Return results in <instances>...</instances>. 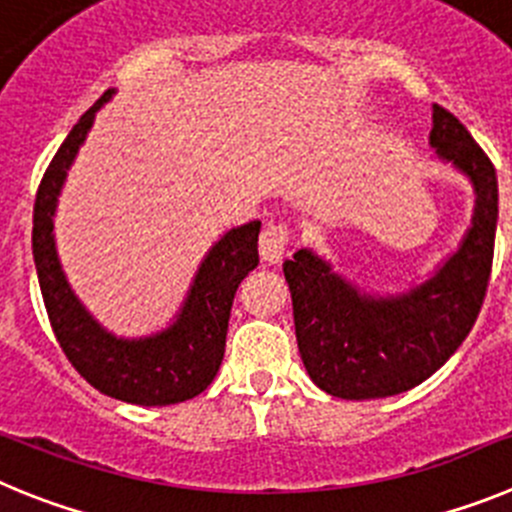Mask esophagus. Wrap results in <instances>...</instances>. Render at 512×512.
<instances>
[{"label":"esophagus","instance_id":"1","mask_svg":"<svg viewBox=\"0 0 512 512\" xmlns=\"http://www.w3.org/2000/svg\"><path fill=\"white\" fill-rule=\"evenodd\" d=\"M290 245V229L285 224H267L260 234V257L267 265H278Z\"/></svg>","mask_w":512,"mask_h":512}]
</instances>
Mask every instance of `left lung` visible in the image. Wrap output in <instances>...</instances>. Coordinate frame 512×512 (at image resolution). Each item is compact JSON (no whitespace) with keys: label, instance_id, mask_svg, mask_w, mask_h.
Segmentation results:
<instances>
[{"label":"left lung","instance_id":"obj_1","mask_svg":"<svg viewBox=\"0 0 512 512\" xmlns=\"http://www.w3.org/2000/svg\"><path fill=\"white\" fill-rule=\"evenodd\" d=\"M428 142L477 193L472 227L431 278L395 296H370L311 250L283 262L298 352L308 377L334 398H388L416 388L457 352L480 316L495 252V165L439 104Z\"/></svg>","mask_w":512,"mask_h":512}]
</instances>
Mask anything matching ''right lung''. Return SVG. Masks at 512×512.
Listing matches in <instances>:
<instances>
[{
  "label": "right lung",
  "mask_w": 512,
  "mask_h": 512,
  "mask_svg": "<svg viewBox=\"0 0 512 512\" xmlns=\"http://www.w3.org/2000/svg\"><path fill=\"white\" fill-rule=\"evenodd\" d=\"M114 89L73 124L50 160L32 211V257L55 339L78 375L99 393L135 405H173L196 398L211 385L224 359L234 293L260 262V222L229 229L209 250L193 278L176 321L158 334L124 339L107 331L78 301L58 262L53 216L68 168L76 160Z\"/></svg>",
  "instance_id": "right-lung-1"
}]
</instances>
